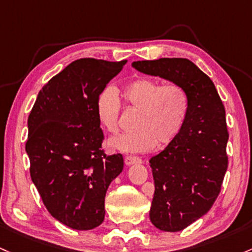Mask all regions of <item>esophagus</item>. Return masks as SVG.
Instances as JSON below:
<instances>
[{
    "label": "esophagus",
    "instance_id": "34e87169",
    "mask_svg": "<svg viewBox=\"0 0 252 252\" xmlns=\"http://www.w3.org/2000/svg\"><path fill=\"white\" fill-rule=\"evenodd\" d=\"M124 162H126V165H128V166H130V165H134V164H141L142 162V160L140 159V158L137 157H126V159H124Z\"/></svg>",
    "mask_w": 252,
    "mask_h": 252
}]
</instances>
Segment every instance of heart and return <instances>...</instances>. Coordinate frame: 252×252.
Masks as SVG:
<instances>
[{
  "mask_svg": "<svg viewBox=\"0 0 252 252\" xmlns=\"http://www.w3.org/2000/svg\"><path fill=\"white\" fill-rule=\"evenodd\" d=\"M126 105L137 111L132 132L110 140V148L124 153H146L166 146L178 136L189 111V98L178 85H161L152 79H136L122 91ZM120 98L112 86L96 98V116L109 132L118 131Z\"/></svg>",
  "mask_w": 252,
  "mask_h": 252,
  "instance_id": "obj_1",
  "label": "heart"
}]
</instances>
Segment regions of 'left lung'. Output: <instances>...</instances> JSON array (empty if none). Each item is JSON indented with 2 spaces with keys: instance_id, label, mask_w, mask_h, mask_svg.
I'll return each mask as SVG.
<instances>
[{
  "instance_id": "8db88e82",
  "label": "left lung",
  "mask_w": 252,
  "mask_h": 252,
  "mask_svg": "<svg viewBox=\"0 0 252 252\" xmlns=\"http://www.w3.org/2000/svg\"><path fill=\"white\" fill-rule=\"evenodd\" d=\"M131 65L178 85L189 98L178 136L149 159L156 185L149 219L161 231H182L203 217L220 193L228 164L225 107L209 76L191 61L159 59Z\"/></svg>"
}]
</instances>
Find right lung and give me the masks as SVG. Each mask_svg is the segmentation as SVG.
<instances>
[{
	"mask_svg": "<svg viewBox=\"0 0 252 252\" xmlns=\"http://www.w3.org/2000/svg\"><path fill=\"white\" fill-rule=\"evenodd\" d=\"M126 61L81 59L52 77L29 116L30 173L50 214L87 231L105 217V195L123 171L122 154L106 156L96 98Z\"/></svg>",
	"mask_w": 252,
	"mask_h": 252,
	"instance_id": "add662e5",
	"label": "right lung"
}]
</instances>
